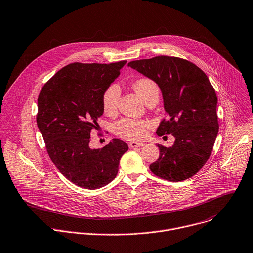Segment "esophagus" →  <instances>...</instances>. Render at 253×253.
I'll list each match as a JSON object with an SVG mask.
<instances>
[{"mask_svg": "<svg viewBox=\"0 0 253 253\" xmlns=\"http://www.w3.org/2000/svg\"><path fill=\"white\" fill-rule=\"evenodd\" d=\"M145 144L142 143V142H130L129 143V147L130 148H136V147H142L144 146Z\"/></svg>", "mask_w": 253, "mask_h": 253, "instance_id": "1", "label": "esophagus"}]
</instances>
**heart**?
I'll return each instance as SVG.
<instances>
[{"label": "heart", "mask_w": 253, "mask_h": 253, "mask_svg": "<svg viewBox=\"0 0 253 253\" xmlns=\"http://www.w3.org/2000/svg\"><path fill=\"white\" fill-rule=\"evenodd\" d=\"M133 89L145 103L152 99L159 98V87L157 83L150 78H140L133 84ZM120 97V89L116 84H110L101 95L103 112L106 115H114L117 111ZM150 123L144 119L121 118L113 124V132L124 139L140 141L144 139L150 129Z\"/></svg>", "instance_id": "obj_1"}]
</instances>
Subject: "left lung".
<instances>
[{"label": "left lung", "instance_id": "left-lung-1", "mask_svg": "<svg viewBox=\"0 0 253 253\" xmlns=\"http://www.w3.org/2000/svg\"><path fill=\"white\" fill-rule=\"evenodd\" d=\"M153 79L161 88L168 118L159 136L172 134V147L158 144L160 155L150 165L151 172L170 182L196 175L209 160L218 133L217 97L207 74L195 63L176 56L159 55L128 63Z\"/></svg>", "mask_w": 253, "mask_h": 253}]
</instances>
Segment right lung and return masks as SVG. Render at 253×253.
<instances>
[{
    "label": "right lung",
    "mask_w": 253,
    "mask_h": 253,
    "mask_svg": "<svg viewBox=\"0 0 253 253\" xmlns=\"http://www.w3.org/2000/svg\"><path fill=\"white\" fill-rule=\"evenodd\" d=\"M125 63H69L45 82L39 94L37 124L47 154L58 171L80 188L108 185L128 150L119 139L101 149L89 147L90 133L103 114L101 95Z\"/></svg>",
    "instance_id": "right-lung-1"
}]
</instances>
